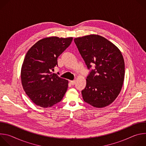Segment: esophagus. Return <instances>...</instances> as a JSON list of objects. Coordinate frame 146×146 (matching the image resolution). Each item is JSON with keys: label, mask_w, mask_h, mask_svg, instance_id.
Wrapping results in <instances>:
<instances>
[{"label": "esophagus", "mask_w": 146, "mask_h": 146, "mask_svg": "<svg viewBox=\"0 0 146 146\" xmlns=\"http://www.w3.org/2000/svg\"><path fill=\"white\" fill-rule=\"evenodd\" d=\"M70 83H71V84H72V85L74 86V85L75 84V83H76V80H73V81H70Z\"/></svg>", "instance_id": "1"}]
</instances>
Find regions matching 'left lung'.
<instances>
[{"label": "left lung", "instance_id": "obj_1", "mask_svg": "<svg viewBox=\"0 0 146 146\" xmlns=\"http://www.w3.org/2000/svg\"><path fill=\"white\" fill-rule=\"evenodd\" d=\"M74 43L90 69L86 88L81 91L84 102L105 108L121 92L125 76V63L120 50L108 39L97 35L75 38Z\"/></svg>", "mask_w": 146, "mask_h": 146}]
</instances>
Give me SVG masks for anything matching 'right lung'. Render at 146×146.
<instances>
[{
    "mask_svg": "<svg viewBox=\"0 0 146 146\" xmlns=\"http://www.w3.org/2000/svg\"><path fill=\"white\" fill-rule=\"evenodd\" d=\"M72 40L73 37H46L38 40L27 52L21 78L24 90L36 105L50 108L64 98L68 81L52 72L58 66V57Z\"/></svg>",
    "mask_w": 146,
    "mask_h": 146,
    "instance_id": "obj_1",
    "label": "right lung"
}]
</instances>
